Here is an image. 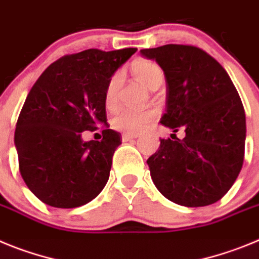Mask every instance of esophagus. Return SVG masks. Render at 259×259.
<instances>
[{
	"mask_svg": "<svg viewBox=\"0 0 259 259\" xmlns=\"http://www.w3.org/2000/svg\"><path fill=\"white\" fill-rule=\"evenodd\" d=\"M121 137H122V141L127 142V141H132V139L138 138L139 134H132V133H124V134L121 135Z\"/></svg>",
	"mask_w": 259,
	"mask_h": 259,
	"instance_id": "34e87169",
	"label": "esophagus"
}]
</instances>
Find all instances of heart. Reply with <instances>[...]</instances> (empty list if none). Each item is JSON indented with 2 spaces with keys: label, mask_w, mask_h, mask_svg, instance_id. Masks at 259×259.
I'll return each instance as SVG.
<instances>
[{
  "label": "heart",
  "mask_w": 259,
  "mask_h": 259,
  "mask_svg": "<svg viewBox=\"0 0 259 259\" xmlns=\"http://www.w3.org/2000/svg\"><path fill=\"white\" fill-rule=\"evenodd\" d=\"M132 72L146 88L152 90L156 85H161L164 80V72L157 63L150 59H137L132 63ZM121 83V74L115 73L109 78L104 92V102L108 107H112L117 99ZM157 117L155 109H134L120 108L112 118V126L120 132L138 134L143 132L148 125Z\"/></svg>",
  "instance_id": "1"
}]
</instances>
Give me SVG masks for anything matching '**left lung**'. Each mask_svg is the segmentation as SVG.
<instances>
[{
	"label": "left lung",
	"instance_id": "1",
	"mask_svg": "<svg viewBox=\"0 0 259 259\" xmlns=\"http://www.w3.org/2000/svg\"><path fill=\"white\" fill-rule=\"evenodd\" d=\"M166 80V112L161 117L183 139H160L147 160L151 178L170 201L197 208L225 196L243 167L245 112L226 69L196 46L143 49Z\"/></svg>",
	"mask_w": 259,
	"mask_h": 259
}]
</instances>
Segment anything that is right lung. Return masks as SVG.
I'll return each mask as SVG.
<instances>
[{"mask_svg": "<svg viewBox=\"0 0 259 259\" xmlns=\"http://www.w3.org/2000/svg\"><path fill=\"white\" fill-rule=\"evenodd\" d=\"M137 49H89L64 55L32 86L15 129L19 170L34 196L54 208L88 204L109 178L121 134L108 129L104 92L112 74ZM99 124L102 141L80 133Z\"/></svg>", "mask_w": 259, "mask_h": 259, "instance_id": "obj_1", "label": "right lung"}]
</instances>
